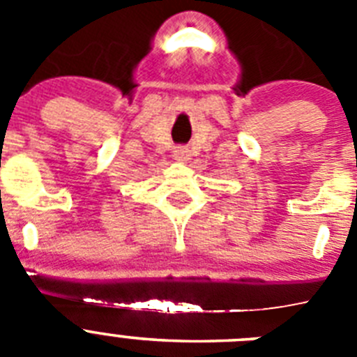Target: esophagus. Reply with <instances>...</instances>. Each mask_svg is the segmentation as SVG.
Returning a JSON list of instances; mask_svg holds the SVG:
<instances>
[{
	"label": "esophagus",
	"mask_w": 357,
	"mask_h": 357,
	"mask_svg": "<svg viewBox=\"0 0 357 357\" xmlns=\"http://www.w3.org/2000/svg\"><path fill=\"white\" fill-rule=\"evenodd\" d=\"M173 157H175L176 160H188L189 150L185 146H176L175 150H173Z\"/></svg>",
	"instance_id": "obj_1"
}]
</instances>
